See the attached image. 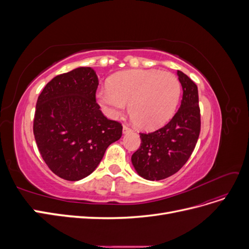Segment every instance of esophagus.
Returning <instances> with one entry per match:
<instances>
[{
  "label": "esophagus",
  "instance_id": "obj_1",
  "mask_svg": "<svg viewBox=\"0 0 249 249\" xmlns=\"http://www.w3.org/2000/svg\"><path fill=\"white\" fill-rule=\"evenodd\" d=\"M130 132H132L131 127H129L127 125H124L123 126V133L124 134H127V133H130Z\"/></svg>",
  "mask_w": 249,
  "mask_h": 249
}]
</instances>
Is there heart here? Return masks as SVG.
Instances as JSON below:
<instances>
[{
	"instance_id": "1",
	"label": "heart",
	"mask_w": 249,
	"mask_h": 249,
	"mask_svg": "<svg viewBox=\"0 0 249 249\" xmlns=\"http://www.w3.org/2000/svg\"><path fill=\"white\" fill-rule=\"evenodd\" d=\"M180 83L176 74L155 70H129L114 74L95 97L110 118L130 114L140 129L152 131L166 124L179 101Z\"/></svg>"
}]
</instances>
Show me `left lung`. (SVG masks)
Instances as JSON below:
<instances>
[{"label":"left lung","instance_id":"1","mask_svg":"<svg viewBox=\"0 0 249 249\" xmlns=\"http://www.w3.org/2000/svg\"><path fill=\"white\" fill-rule=\"evenodd\" d=\"M183 99L170 122L153 133H140V147L132 156L138 175L148 180H160L175 175L189 159L199 136L200 110L195 83L178 71Z\"/></svg>","mask_w":249,"mask_h":249}]
</instances>
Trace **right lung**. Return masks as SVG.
<instances>
[{"label": "right lung", "instance_id": "add662e5", "mask_svg": "<svg viewBox=\"0 0 249 249\" xmlns=\"http://www.w3.org/2000/svg\"><path fill=\"white\" fill-rule=\"evenodd\" d=\"M97 86L93 69L78 67L52 79L37 100V147L49 168L63 179L88 177L123 135V125L104 116L96 104Z\"/></svg>", "mask_w": 249, "mask_h": 249}]
</instances>
